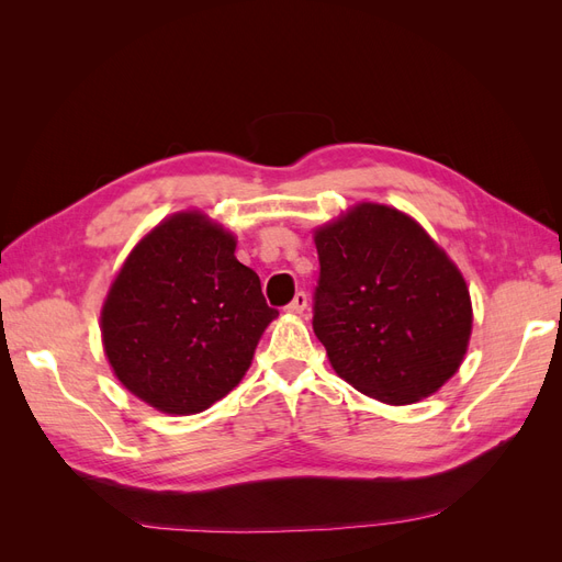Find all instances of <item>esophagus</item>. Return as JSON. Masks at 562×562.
I'll return each mask as SVG.
<instances>
[{"label": "esophagus", "instance_id": "34e87169", "mask_svg": "<svg viewBox=\"0 0 562 562\" xmlns=\"http://www.w3.org/2000/svg\"><path fill=\"white\" fill-rule=\"evenodd\" d=\"M304 310H307V293H295V297L288 302V307H285V312L288 314H302Z\"/></svg>", "mask_w": 562, "mask_h": 562}]
</instances>
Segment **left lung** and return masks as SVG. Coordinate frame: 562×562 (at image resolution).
<instances>
[{
	"instance_id": "8db88e82",
	"label": "left lung",
	"mask_w": 562,
	"mask_h": 562,
	"mask_svg": "<svg viewBox=\"0 0 562 562\" xmlns=\"http://www.w3.org/2000/svg\"><path fill=\"white\" fill-rule=\"evenodd\" d=\"M314 241L312 326L337 375L389 405L443 386L467 353L471 300L431 236L396 209L361 203Z\"/></svg>"
}]
</instances>
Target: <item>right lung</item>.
I'll return each instance as SVG.
<instances>
[{"instance_id":"1","label":"right lung","mask_w":562,"mask_h":562,"mask_svg":"<svg viewBox=\"0 0 562 562\" xmlns=\"http://www.w3.org/2000/svg\"><path fill=\"white\" fill-rule=\"evenodd\" d=\"M236 241L201 213L164 220L133 248L105 300L103 345L128 391L192 415L239 384L279 316Z\"/></svg>"}]
</instances>
